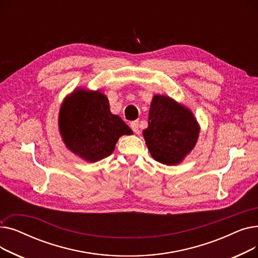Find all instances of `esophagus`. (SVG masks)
Returning <instances> with one entry per match:
<instances>
[{"mask_svg": "<svg viewBox=\"0 0 258 258\" xmlns=\"http://www.w3.org/2000/svg\"><path fill=\"white\" fill-rule=\"evenodd\" d=\"M131 127L134 133H139V121H133L131 123Z\"/></svg>", "mask_w": 258, "mask_h": 258, "instance_id": "esophagus-1", "label": "esophagus"}]
</instances>
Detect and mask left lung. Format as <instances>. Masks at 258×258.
<instances>
[{"mask_svg": "<svg viewBox=\"0 0 258 258\" xmlns=\"http://www.w3.org/2000/svg\"><path fill=\"white\" fill-rule=\"evenodd\" d=\"M199 132L198 122L188 108L167 96H154L143 136L156 161L166 165L180 163L195 147Z\"/></svg>", "mask_w": 258, "mask_h": 258, "instance_id": "8db88e82", "label": "left lung"}]
</instances>
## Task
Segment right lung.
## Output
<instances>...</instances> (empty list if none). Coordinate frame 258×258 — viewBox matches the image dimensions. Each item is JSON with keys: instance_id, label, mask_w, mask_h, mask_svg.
Returning <instances> with one entry per match:
<instances>
[{"instance_id": "right-lung-1", "label": "right lung", "mask_w": 258, "mask_h": 258, "mask_svg": "<svg viewBox=\"0 0 258 258\" xmlns=\"http://www.w3.org/2000/svg\"><path fill=\"white\" fill-rule=\"evenodd\" d=\"M59 131L71 152L90 162L113 154L122 135L133 131L110 111V102L100 92L76 90L61 104Z\"/></svg>"}]
</instances>
